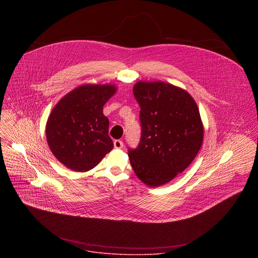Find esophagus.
<instances>
[{"mask_svg": "<svg viewBox=\"0 0 258 258\" xmlns=\"http://www.w3.org/2000/svg\"><path fill=\"white\" fill-rule=\"evenodd\" d=\"M123 147H124V144H123V142L121 140H115L114 141V148L122 149Z\"/></svg>", "mask_w": 258, "mask_h": 258, "instance_id": "34e87169", "label": "esophagus"}]
</instances>
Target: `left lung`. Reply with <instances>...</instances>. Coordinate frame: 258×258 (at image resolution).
Listing matches in <instances>:
<instances>
[{"instance_id": "8db88e82", "label": "left lung", "mask_w": 258, "mask_h": 258, "mask_svg": "<svg viewBox=\"0 0 258 258\" xmlns=\"http://www.w3.org/2000/svg\"><path fill=\"white\" fill-rule=\"evenodd\" d=\"M140 105L141 137L128 149L136 176L150 186L173 180L196 158L204 128L197 103L183 89L165 82L139 81L133 88Z\"/></svg>"}]
</instances>
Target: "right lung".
Instances as JSON below:
<instances>
[{
    "mask_svg": "<svg viewBox=\"0 0 258 258\" xmlns=\"http://www.w3.org/2000/svg\"><path fill=\"white\" fill-rule=\"evenodd\" d=\"M115 90L113 85H82L51 111L45 128L47 144L69 169L89 171L112 150L109 120L102 110Z\"/></svg>",
    "mask_w": 258,
    "mask_h": 258,
    "instance_id": "1",
    "label": "right lung"
}]
</instances>
